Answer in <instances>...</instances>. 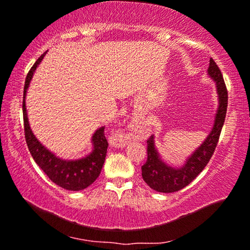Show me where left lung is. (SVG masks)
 Here are the masks:
<instances>
[{
	"instance_id": "left-lung-1",
	"label": "left lung",
	"mask_w": 250,
	"mask_h": 250,
	"mask_svg": "<svg viewBox=\"0 0 250 250\" xmlns=\"http://www.w3.org/2000/svg\"><path fill=\"white\" fill-rule=\"evenodd\" d=\"M208 75L216 83V90L218 94V108L215 116L213 128L206 140L201 143L200 146L187 159L186 164L181 167H172L164 163L160 158L158 151L155 146V138L150 136L146 141V152L148 158L145 165L141 167L142 177L145 182L151 189L158 192L170 193L176 192L188 184H190L209 162L211 156L216 148L218 139L224 125L225 116L228 108V90L225 86L223 76L220 68L213 59L209 60Z\"/></svg>"
}]
</instances>
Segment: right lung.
<instances>
[{
  "mask_svg": "<svg viewBox=\"0 0 250 250\" xmlns=\"http://www.w3.org/2000/svg\"><path fill=\"white\" fill-rule=\"evenodd\" d=\"M45 56L43 53L36 62L33 64L30 70L27 74L25 81V87H23V101H22V114H23V129H25V139L28 146L29 152L47 177L56 183L57 186L66 190L80 191L84 190L85 188L91 186L100 175L102 166H104L105 155H107L108 141L104 136V127L98 128L92 136V143H93V151L84 158L76 160H64L57 157L50 150H47L36 136L33 134L30 129L28 117H27V110L25 104V98L27 88L32 81L33 74L39 66L41 61Z\"/></svg>",
  "mask_w": 250,
  "mask_h": 250,
  "instance_id": "obj_1",
  "label": "right lung"
}]
</instances>
